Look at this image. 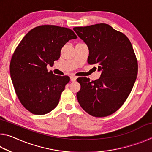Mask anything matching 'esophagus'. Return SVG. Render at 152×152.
<instances>
[{
    "instance_id": "34e87169",
    "label": "esophagus",
    "mask_w": 152,
    "mask_h": 152,
    "mask_svg": "<svg viewBox=\"0 0 152 152\" xmlns=\"http://www.w3.org/2000/svg\"><path fill=\"white\" fill-rule=\"evenodd\" d=\"M76 78H77V77L75 76H70V80H71V81H72V82L75 81Z\"/></svg>"
}]
</instances>
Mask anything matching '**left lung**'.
<instances>
[{
  "instance_id": "1",
  "label": "left lung",
  "mask_w": 152,
  "mask_h": 152,
  "mask_svg": "<svg viewBox=\"0 0 152 152\" xmlns=\"http://www.w3.org/2000/svg\"><path fill=\"white\" fill-rule=\"evenodd\" d=\"M73 29L88 45V63L102 71L94 81L77 78L81 88L76 96L80 107L95 117L109 116L124 104L134 85L137 60L129 39L109 25L99 23Z\"/></svg>"
}]
</instances>
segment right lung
Listing matches in <instances>:
<instances>
[{
  "mask_svg": "<svg viewBox=\"0 0 152 152\" xmlns=\"http://www.w3.org/2000/svg\"><path fill=\"white\" fill-rule=\"evenodd\" d=\"M76 38L69 28L40 25L28 32L15 49L10 63L11 78L19 101L30 113L45 115L57 107L70 79L48 72L47 66H53L66 43Z\"/></svg>",
  "mask_w": 152,
  "mask_h": 152,
  "instance_id": "add662e5",
  "label": "right lung"
}]
</instances>
